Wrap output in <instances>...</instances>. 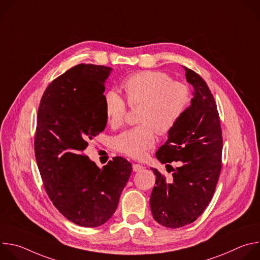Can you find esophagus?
Wrapping results in <instances>:
<instances>
[{
  "label": "esophagus",
  "instance_id": "obj_1",
  "mask_svg": "<svg viewBox=\"0 0 260 260\" xmlns=\"http://www.w3.org/2000/svg\"><path fill=\"white\" fill-rule=\"evenodd\" d=\"M143 169H144V167L142 165H139V164H134L133 165L134 172H141Z\"/></svg>",
  "mask_w": 260,
  "mask_h": 260
}]
</instances>
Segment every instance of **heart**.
<instances>
[{"label":"heart","instance_id":"b5f03b06","mask_svg":"<svg viewBox=\"0 0 260 260\" xmlns=\"http://www.w3.org/2000/svg\"><path fill=\"white\" fill-rule=\"evenodd\" d=\"M121 87L126 103L139 110V125L118 135L113 146L129 157L141 159L153 147L157 133L168 134L182 119L191 104L189 86L182 81L172 80L167 73L142 71L126 77ZM115 90L104 95V110L109 125L117 128L124 123L127 105Z\"/></svg>","mask_w":260,"mask_h":260}]
</instances>
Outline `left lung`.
I'll use <instances>...</instances> for the list:
<instances>
[{"mask_svg": "<svg viewBox=\"0 0 260 260\" xmlns=\"http://www.w3.org/2000/svg\"><path fill=\"white\" fill-rule=\"evenodd\" d=\"M193 86L191 105L167 142L155 153L173 178L168 180L156 169L150 208L155 221L169 229H179L196 221L206 210L216 189L221 172L222 131L214 96L205 80L185 68ZM178 162L174 169L169 163ZM168 171V170H167Z\"/></svg>", "mask_w": 260, "mask_h": 260, "instance_id": "left-lung-1", "label": "left lung"}]
</instances>
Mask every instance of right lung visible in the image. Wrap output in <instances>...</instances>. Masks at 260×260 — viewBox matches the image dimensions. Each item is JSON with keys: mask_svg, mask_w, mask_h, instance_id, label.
Instances as JSON below:
<instances>
[{"mask_svg": "<svg viewBox=\"0 0 260 260\" xmlns=\"http://www.w3.org/2000/svg\"><path fill=\"white\" fill-rule=\"evenodd\" d=\"M112 68L79 63L45 89L37 115L35 155L44 188L70 221L96 228L114 214L132 174L115 156L102 170L84 153L107 124L105 81Z\"/></svg>", "mask_w": 260, "mask_h": 260, "instance_id": "right-lung-1", "label": "right lung"}]
</instances>
